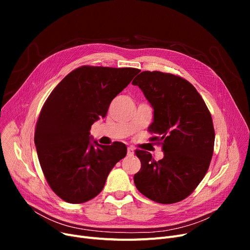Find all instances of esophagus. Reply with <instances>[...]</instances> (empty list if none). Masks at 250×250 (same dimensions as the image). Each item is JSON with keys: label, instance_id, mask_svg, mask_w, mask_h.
Instances as JSON below:
<instances>
[{"label": "esophagus", "instance_id": "esophagus-1", "mask_svg": "<svg viewBox=\"0 0 250 250\" xmlns=\"http://www.w3.org/2000/svg\"><path fill=\"white\" fill-rule=\"evenodd\" d=\"M135 149L133 147H127V155L128 156H133L134 155Z\"/></svg>", "mask_w": 250, "mask_h": 250}]
</instances>
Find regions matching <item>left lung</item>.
<instances>
[{"label":"left lung","instance_id":"left-lung-1","mask_svg":"<svg viewBox=\"0 0 250 250\" xmlns=\"http://www.w3.org/2000/svg\"><path fill=\"white\" fill-rule=\"evenodd\" d=\"M154 108L151 141L162 145L156 161L149 152L136 150L141 169L134 176L138 190L160 204L185 200L200 185L212 160L215 130L212 115L196 89L186 79L159 71L135 78Z\"/></svg>","mask_w":250,"mask_h":250}]
</instances>
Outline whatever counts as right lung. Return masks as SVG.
Masks as SVG:
<instances>
[{
	"mask_svg": "<svg viewBox=\"0 0 250 250\" xmlns=\"http://www.w3.org/2000/svg\"><path fill=\"white\" fill-rule=\"evenodd\" d=\"M139 72L82 65L65 76L44 102L34 143L48 186L64 202L82 204L95 198L111 169L125 157L121 142L91 143L90 128Z\"/></svg>",
	"mask_w": 250,
	"mask_h": 250,
	"instance_id": "1",
	"label": "right lung"
}]
</instances>
